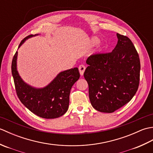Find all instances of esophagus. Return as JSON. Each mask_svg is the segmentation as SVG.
<instances>
[{"instance_id":"esophagus-1","label":"esophagus","mask_w":153,"mask_h":153,"mask_svg":"<svg viewBox=\"0 0 153 153\" xmlns=\"http://www.w3.org/2000/svg\"><path fill=\"white\" fill-rule=\"evenodd\" d=\"M85 70V66H84V65H80L79 66V71L81 76H83Z\"/></svg>"}]
</instances>
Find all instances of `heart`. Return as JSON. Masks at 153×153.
<instances>
[{"label":"heart","instance_id":"obj_1","mask_svg":"<svg viewBox=\"0 0 153 153\" xmlns=\"http://www.w3.org/2000/svg\"><path fill=\"white\" fill-rule=\"evenodd\" d=\"M93 42L94 43H97L99 42V39L97 38H94L93 39Z\"/></svg>","mask_w":153,"mask_h":153}]
</instances>
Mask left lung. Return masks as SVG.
Instances as JSON below:
<instances>
[{"mask_svg":"<svg viewBox=\"0 0 153 153\" xmlns=\"http://www.w3.org/2000/svg\"><path fill=\"white\" fill-rule=\"evenodd\" d=\"M118 43L109 53L90 56L84 77L91 104L95 110L112 113L129 102L137 92L140 60L129 39L117 33Z\"/></svg>","mask_w":153,"mask_h":153,"instance_id":"left-lung-1","label":"left lung"}]
</instances>
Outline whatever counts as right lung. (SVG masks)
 Listing matches in <instances>:
<instances>
[{"label":"right lung","instance_id":"obj_1","mask_svg":"<svg viewBox=\"0 0 153 153\" xmlns=\"http://www.w3.org/2000/svg\"><path fill=\"white\" fill-rule=\"evenodd\" d=\"M38 35H30L23 39L18 48L29 38ZM18 51L12 62V74L16 91L22 103L31 112L46 119L56 118L64 115L69 106L70 90L79 78L77 68L61 71L52 82L43 88H36L25 83L17 70Z\"/></svg>","mask_w":153,"mask_h":153}]
</instances>
